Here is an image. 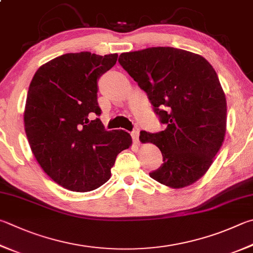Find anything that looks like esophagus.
I'll return each instance as SVG.
<instances>
[{"label": "esophagus", "instance_id": "obj_1", "mask_svg": "<svg viewBox=\"0 0 253 253\" xmlns=\"http://www.w3.org/2000/svg\"><path fill=\"white\" fill-rule=\"evenodd\" d=\"M131 138L135 144H139V129H135L131 131Z\"/></svg>", "mask_w": 253, "mask_h": 253}]
</instances>
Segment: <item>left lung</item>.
I'll list each match as a JSON object with an SVG mask.
<instances>
[{"label":"left lung","instance_id":"obj_1","mask_svg":"<svg viewBox=\"0 0 253 253\" xmlns=\"http://www.w3.org/2000/svg\"><path fill=\"white\" fill-rule=\"evenodd\" d=\"M118 62L148 96L166 129L141 131V142H153L163 154L156 181L183 188L208 170L221 147L227 103L217 73L198 54L173 47H150L123 53Z\"/></svg>","mask_w":253,"mask_h":253}]
</instances>
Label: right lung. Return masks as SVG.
I'll use <instances>...</instances> for the list:
<instances>
[{
    "label": "right lung",
    "instance_id": "1",
    "mask_svg": "<svg viewBox=\"0 0 253 253\" xmlns=\"http://www.w3.org/2000/svg\"><path fill=\"white\" fill-rule=\"evenodd\" d=\"M117 57L64 54L41 66L30 84L27 140L47 176L68 190L86 192L104 185L117 155L131 145L128 132L105 130L97 117V83Z\"/></svg>",
    "mask_w": 253,
    "mask_h": 253
}]
</instances>
